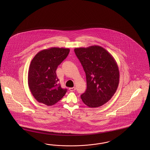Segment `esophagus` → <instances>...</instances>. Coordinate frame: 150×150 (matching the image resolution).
I'll return each mask as SVG.
<instances>
[{
    "instance_id": "obj_1",
    "label": "esophagus",
    "mask_w": 150,
    "mask_h": 150,
    "mask_svg": "<svg viewBox=\"0 0 150 150\" xmlns=\"http://www.w3.org/2000/svg\"><path fill=\"white\" fill-rule=\"evenodd\" d=\"M69 90H70V91H75V90H76V88L75 87H70V88H69Z\"/></svg>"
}]
</instances>
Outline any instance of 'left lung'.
<instances>
[{
	"label": "left lung",
	"mask_w": 150,
	"mask_h": 150,
	"mask_svg": "<svg viewBox=\"0 0 150 150\" xmlns=\"http://www.w3.org/2000/svg\"><path fill=\"white\" fill-rule=\"evenodd\" d=\"M86 76L87 89L81 95L90 108L106 103L117 90L119 82L118 65L109 52L99 45L74 49Z\"/></svg>",
	"instance_id": "1"
}]
</instances>
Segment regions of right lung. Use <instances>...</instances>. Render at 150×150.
<instances>
[{"mask_svg": "<svg viewBox=\"0 0 150 150\" xmlns=\"http://www.w3.org/2000/svg\"><path fill=\"white\" fill-rule=\"evenodd\" d=\"M69 52V48L52 47L39 52L32 59L28 73V85L38 102L53 105L65 95L67 89H63L58 83L55 71Z\"/></svg>", "mask_w": 150, "mask_h": 150, "instance_id": "1", "label": "right lung"}]
</instances>
